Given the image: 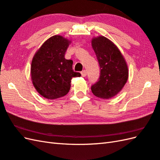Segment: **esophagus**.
Segmentation results:
<instances>
[{
  "label": "esophagus",
  "mask_w": 160,
  "mask_h": 160,
  "mask_svg": "<svg viewBox=\"0 0 160 160\" xmlns=\"http://www.w3.org/2000/svg\"><path fill=\"white\" fill-rule=\"evenodd\" d=\"M81 75H82V76H83V77L87 76V72L86 70H83L82 72H81Z\"/></svg>",
  "instance_id": "esophagus-1"
}]
</instances>
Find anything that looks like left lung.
<instances>
[{
	"label": "left lung",
	"mask_w": 160,
	"mask_h": 160,
	"mask_svg": "<svg viewBox=\"0 0 160 160\" xmlns=\"http://www.w3.org/2000/svg\"><path fill=\"white\" fill-rule=\"evenodd\" d=\"M91 43L100 68L99 80L91 86V91L98 98H111L117 95L127 82V63L118 48L105 37L95 38Z\"/></svg>",
	"instance_id": "8db88e82"
}]
</instances>
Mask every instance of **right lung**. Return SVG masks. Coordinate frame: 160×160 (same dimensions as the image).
Listing matches in <instances>:
<instances>
[{
	"label": "right lung",
	"instance_id": "right-lung-1",
	"mask_svg": "<svg viewBox=\"0 0 160 160\" xmlns=\"http://www.w3.org/2000/svg\"><path fill=\"white\" fill-rule=\"evenodd\" d=\"M70 41L54 35L43 43L32 58L31 74L32 84L39 93L48 99L68 93L73 77L81 74L73 72V61L65 58Z\"/></svg>",
	"mask_w": 160,
	"mask_h": 160
}]
</instances>
